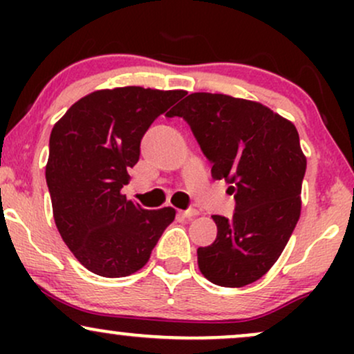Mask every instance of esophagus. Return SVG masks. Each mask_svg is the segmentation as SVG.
I'll return each mask as SVG.
<instances>
[{"label":"esophagus","mask_w":354,"mask_h":354,"mask_svg":"<svg viewBox=\"0 0 354 354\" xmlns=\"http://www.w3.org/2000/svg\"><path fill=\"white\" fill-rule=\"evenodd\" d=\"M180 214L183 218H193L198 214V209H186V211H180Z\"/></svg>","instance_id":"34e87169"}]
</instances>
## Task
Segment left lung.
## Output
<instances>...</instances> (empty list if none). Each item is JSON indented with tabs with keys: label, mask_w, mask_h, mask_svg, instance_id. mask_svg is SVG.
Returning a JSON list of instances; mask_svg holds the SVG:
<instances>
[{
	"label": "left lung",
	"mask_w": 354,
	"mask_h": 354,
	"mask_svg": "<svg viewBox=\"0 0 354 354\" xmlns=\"http://www.w3.org/2000/svg\"><path fill=\"white\" fill-rule=\"evenodd\" d=\"M189 124L213 163V180L234 193L233 218L214 214L213 245L198 248V266L218 286L254 283L278 261L301 214L306 156L295 124L258 101L191 93L168 115Z\"/></svg>",
	"instance_id": "left-lung-1"
}]
</instances>
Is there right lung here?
I'll return each instance as SVG.
<instances>
[{
	"mask_svg": "<svg viewBox=\"0 0 354 354\" xmlns=\"http://www.w3.org/2000/svg\"><path fill=\"white\" fill-rule=\"evenodd\" d=\"M186 95L183 89H98L53 126L46 183L53 218L75 258L91 273L123 278L148 263L171 225V206L143 209L121 188L140 160L146 129Z\"/></svg>",
	"mask_w": 354,
	"mask_h": 354,
	"instance_id": "add662e5",
	"label": "right lung"
}]
</instances>
